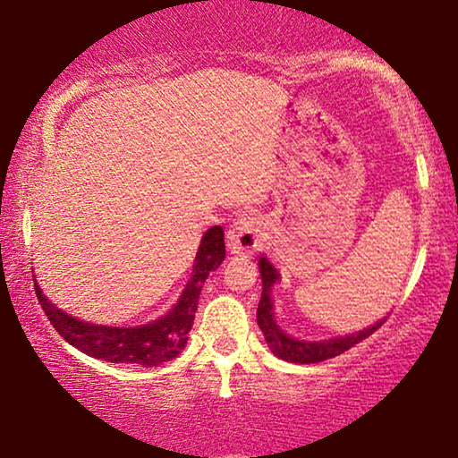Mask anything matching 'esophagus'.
<instances>
[{
    "label": "esophagus",
    "mask_w": 458,
    "mask_h": 458,
    "mask_svg": "<svg viewBox=\"0 0 458 458\" xmlns=\"http://www.w3.org/2000/svg\"><path fill=\"white\" fill-rule=\"evenodd\" d=\"M262 238H265V222L252 212L242 214L238 220L232 222L226 234L230 252L238 254V257H246V254L259 250Z\"/></svg>",
    "instance_id": "34e87169"
}]
</instances>
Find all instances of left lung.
<instances>
[{
  "instance_id": "1",
  "label": "left lung",
  "mask_w": 458,
  "mask_h": 458,
  "mask_svg": "<svg viewBox=\"0 0 458 458\" xmlns=\"http://www.w3.org/2000/svg\"><path fill=\"white\" fill-rule=\"evenodd\" d=\"M259 270H260V278H262V294H260V303L257 309V321L260 331L265 333V339L276 358H281L284 361L291 363H319L325 360L335 358V355L344 353L353 347L355 344H360L366 337H369L377 327H382V323L386 321L379 319L377 323L369 325V327L350 333V335H341V337H331V339H321V341H307V339H299V337H291L289 333H284L281 325L276 323L275 317V301H273V286L275 283L281 281V275L278 270L273 267L265 254L259 257Z\"/></svg>"
}]
</instances>
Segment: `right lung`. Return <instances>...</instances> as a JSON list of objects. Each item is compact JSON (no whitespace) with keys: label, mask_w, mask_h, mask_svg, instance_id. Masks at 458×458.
Here are the masks:
<instances>
[{"label":"right lung","mask_w":458,"mask_h":458,"mask_svg":"<svg viewBox=\"0 0 458 458\" xmlns=\"http://www.w3.org/2000/svg\"><path fill=\"white\" fill-rule=\"evenodd\" d=\"M224 257H226V246H224L222 226L208 228L199 240L190 281L183 286L177 303L155 321L135 327H111V325L76 319L46 297L36 278L34 284L38 301L50 323L76 350L111 363H137L143 368H155L175 360L188 344L201 284L212 270L222 265Z\"/></svg>","instance_id":"1"}]
</instances>
